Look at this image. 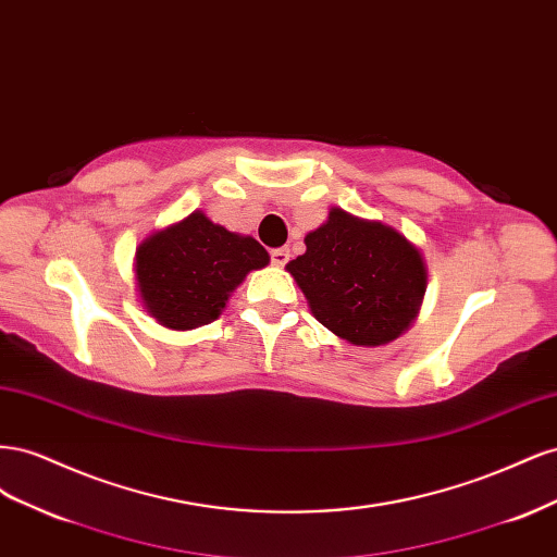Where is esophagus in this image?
Returning a JSON list of instances; mask_svg holds the SVG:
<instances>
[{
  "label": "esophagus",
  "instance_id": "obj_1",
  "mask_svg": "<svg viewBox=\"0 0 557 557\" xmlns=\"http://www.w3.org/2000/svg\"><path fill=\"white\" fill-rule=\"evenodd\" d=\"M288 260H290V250H288V248H274V250H272V262H274L276 267H283Z\"/></svg>",
  "mask_w": 557,
  "mask_h": 557
}]
</instances>
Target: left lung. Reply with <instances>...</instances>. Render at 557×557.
<instances>
[{"mask_svg": "<svg viewBox=\"0 0 557 557\" xmlns=\"http://www.w3.org/2000/svg\"><path fill=\"white\" fill-rule=\"evenodd\" d=\"M305 244L285 269L320 325L352 346H385L413 325L428 264L399 230L332 207Z\"/></svg>", "mask_w": 557, "mask_h": 557, "instance_id": "left-lung-1", "label": "left lung"}]
</instances>
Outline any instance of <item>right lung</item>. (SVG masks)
Returning <instances> with one entry per match:
<instances>
[{"label": "right lung", "instance_id": "obj_1", "mask_svg": "<svg viewBox=\"0 0 557 557\" xmlns=\"http://www.w3.org/2000/svg\"><path fill=\"white\" fill-rule=\"evenodd\" d=\"M267 264L269 252L256 239L197 209L137 246L134 281L144 311L158 325L185 332L213 323L246 274Z\"/></svg>", "mask_w": 557, "mask_h": 557}]
</instances>
